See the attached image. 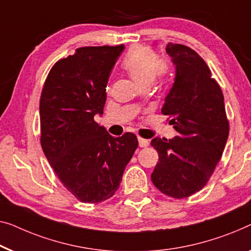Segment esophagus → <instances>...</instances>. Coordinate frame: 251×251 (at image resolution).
Returning <instances> with one entry per match:
<instances>
[{"label":"esophagus","mask_w":251,"mask_h":251,"mask_svg":"<svg viewBox=\"0 0 251 251\" xmlns=\"http://www.w3.org/2000/svg\"><path fill=\"white\" fill-rule=\"evenodd\" d=\"M138 141H139V146L140 147H147L150 143H148L147 139H144V138H138Z\"/></svg>","instance_id":"esophagus-1"}]
</instances>
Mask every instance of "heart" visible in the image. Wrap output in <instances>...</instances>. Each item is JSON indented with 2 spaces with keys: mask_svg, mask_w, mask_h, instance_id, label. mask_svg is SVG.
Instances as JSON below:
<instances>
[{
  "mask_svg": "<svg viewBox=\"0 0 251 251\" xmlns=\"http://www.w3.org/2000/svg\"><path fill=\"white\" fill-rule=\"evenodd\" d=\"M123 69L141 86L162 80L170 72V63L150 46H134L123 60Z\"/></svg>",
  "mask_w": 251,
  "mask_h": 251,
  "instance_id": "1",
  "label": "heart"
}]
</instances>
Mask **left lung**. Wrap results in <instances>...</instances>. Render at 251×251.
Instances as JSON below:
<instances>
[{"mask_svg": "<svg viewBox=\"0 0 251 251\" xmlns=\"http://www.w3.org/2000/svg\"><path fill=\"white\" fill-rule=\"evenodd\" d=\"M166 53L176 65V78L162 113L171 118L177 136L151 140L158 163L151 177L163 194L181 199L208 182L222 157L230 126L223 93L205 61L186 45L169 43Z\"/></svg>", "mask_w": 251, "mask_h": 251, "instance_id": "1", "label": "left lung"}]
</instances>
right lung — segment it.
I'll return each instance as SVG.
<instances>
[{"mask_svg":"<svg viewBox=\"0 0 251 251\" xmlns=\"http://www.w3.org/2000/svg\"><path fill=\"white\" fill-rule=\"evenodd\" d=\"M118 46H86L59 60L42 90L41 145L65 189L82 202L115 194L138 147L136 134L114 138L94 117L103 114L106 85Z\"/></svg>","mask_w":251,"mask_h":251,"instance_id":"obj_1","label":"right lung"}]
</instances>
